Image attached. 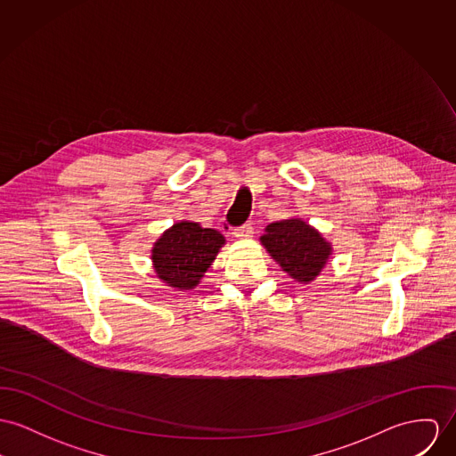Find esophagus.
<instances>
[{"mask_svg":"<svg viewBox=\"0 0 456 456\" xmlns=\"http://www.w3.org/2000/svg\"><path fill=\"white\" fill-rule=\"evenodd\" d=\"M251 234H253V225H251L249 222H246L243 225H240V227L234 229V236H236V238H249Z\"/></svg>","mask_w":456,"mask_h":456,"instance_id":"1","label":"esophagus"}]
</instances>
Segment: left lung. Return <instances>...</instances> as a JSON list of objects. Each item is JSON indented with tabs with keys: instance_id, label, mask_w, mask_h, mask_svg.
Segmentation results:
<instances>
[{
	"instance_id": "left-lung-1",
	"label": "left lung",
	"mask_w": 456,
	"mask_h": 456,
	"mask_svg": "<svg viewBox=\"0 0 456 456\" xmlns=\"http://www.w3.org/2000/svg\"><path fill=\"white\" fill-rule=\"evenodd\" d=\"M271 256L293 280H314L330 256V243L300 218L281 220L267 225L260 238Z\"/></svg>"
}]
</instances>
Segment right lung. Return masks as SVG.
I'll return each instance as SVG.
<instances>
[{"instance_id":"1","label":"right lung","mask_w":456,"mask_h":456,"mask_svg":"<svg viewBox=\"0 0 456 456\" xmlns=\"http://www.w3.org/2000/svg\"><path fill=\"white\" fill-rule=\"evenodd\" d=\"M224 241V236L215 229H203L196 222H178L152 248L158 278L178 289L194 288Z\"/></svg>"}]
</instances>
